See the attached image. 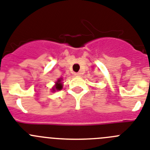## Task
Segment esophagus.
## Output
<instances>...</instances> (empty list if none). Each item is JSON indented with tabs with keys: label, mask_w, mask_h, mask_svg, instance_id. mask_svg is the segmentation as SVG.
<instances>
[{
	"label": "esophagus",
	"mask_w": 150,
	"mask_h": 150,
	"mask_svg": "<svg viewBox=\"0 0 150 150\" xmlns=\"http://www.w3.org/2000/svg\"><path fill=\"white\" fill-rule=\"evenodd\" d=\"M74 75H75V76H80V73H79V72L74 73Z\"/></svg>",
	"instance_id": "34e87169"
}]
</instances>
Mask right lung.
Masks as SVG:
<instances>
[{"label":"right lung","mask_w":150,"mask_h":150,"mask_svg":"<svg viewBox=\"0 0 150 150\" xmlns=\"http://www.w3.org/2000/svg\"><path fill=\"white\" fill-rule=\"evenodd\" d=\"M62 78H61V79H59L58 80H57V82H55V86H54V88H52V91H55V90H61L62 88V87H63V84H62Z\"/></svg>","instance_id":"obj_1"}]
</instances>
